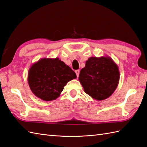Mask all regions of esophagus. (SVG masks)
Listing matches in <instances>:
<instances>
[{
  "mask_svg": "<svg viewBox=\"0 0 147 147\" xmlns=\"http://www.w3.org/2000/svg\"><path fill=\"white\" fill-rule=\"evenodd\" d=\"M75 71H76V75H77V77H79V76L80 70H76Z\"/></svg>",
  "mask_w": 147,
  "mask_h": 147,
  "instance_id": "34e87169",
  "label": "esophagus"
}]
</instances>
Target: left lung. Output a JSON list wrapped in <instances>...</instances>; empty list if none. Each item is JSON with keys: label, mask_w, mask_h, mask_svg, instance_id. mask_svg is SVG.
<instances>
[{"label": "left lung", "mask_w": 147, "mask_h": 147, "mask_svg": "<svg viewBox=\"0 0 147 147\" xmlns=\"http://www.w3.org/2000/svg\"><path fill=\"white\" fill-rule=\"evenodd\" d=\"M118 65L108 56L90 57L82 68L79 80L85 92L93 99L102 100L112 95L118 86Z\"/></svg>", "instance_id": "left-lung-1"}]
</instances>
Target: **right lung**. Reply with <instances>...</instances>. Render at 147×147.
Segmentation results:
<instances>
[{
  "label": "right lung",
  "mask_w": 147,
  "mask_h": 147,
  "mask_svg": "<svg viewBox=\"0 0 147 147\" xmlns=\"http://www.w3.org/2000/svg\"><path fill=\"white\" fill-rule=\"evenodd\" d=\"M76 78V73L58 58H44L31 65L28 82L36 96L50 101L58 98L67 82Z\"/></svg>",
  "instance_id": "right-lung-1"
}]
</instances>
